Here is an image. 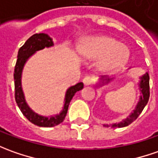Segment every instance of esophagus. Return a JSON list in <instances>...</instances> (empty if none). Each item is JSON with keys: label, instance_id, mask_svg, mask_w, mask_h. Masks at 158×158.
<instances>
[{"label": "esophagus", "instance_id": "1", "mask_svg": "<svg viewBox=\"0 0 158 158\" xmlns=\"http://www.w3.org/2000/svg\"><path fill=\"white\" fill-rule=\"evenodd\" d=\"M93 82V79L91 76H85L83 79V83L85 85H90Z\"/></svg>", "mask_w": 158, "mask_h": 158}]
</instances>
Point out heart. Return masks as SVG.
<instances>
[{"label": "heart", "mask_w": 158, "mask_h": 158, "mask_svg": "<svg viewBox=\"0 0 158 158\" xmlns=\"http://www.w3.org/2000/svg\"><path fill=\"white\" fill-rule=\"evenodd\" d=\"M79 54L85 59H100L99 66L103 71H114L121 67L128 60L129 49L124 44L110 36L89 38L79 45Z\"/></svg>", "instance_id": "heart-1"}]
</instances>
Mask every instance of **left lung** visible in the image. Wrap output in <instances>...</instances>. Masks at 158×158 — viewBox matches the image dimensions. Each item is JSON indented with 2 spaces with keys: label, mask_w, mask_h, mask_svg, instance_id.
<instances>
[{
  "label": "left lung",
  "mask_w": 158,
  "mask_h": 158,
  "mask_svg": "<svg viewBox=\"0 0 158 158\" xmlns=\"http://www.w3.org/2000/svg\"><path fill=\"white\" fill-rule=\"evenodd\" d=\"M108 81H109V79H107V82ZM140 91L142 92L143 97H141V98H140V101L137 106L136 110H134V112L131 113L123 122H121V123L118 124H112V127H124V126H127L130 124H131L133 121L137 119L138 116L140 115V113L143 111V108L145 107L147 103H148L149 98H150V77H149L148 73L143 75L142 77V80H141V83H140Z\"/></svg>",
  "instance_id": "left-lung-1"
}]
</instances>
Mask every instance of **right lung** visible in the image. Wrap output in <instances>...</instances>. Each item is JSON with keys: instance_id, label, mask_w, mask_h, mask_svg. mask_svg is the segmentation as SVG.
<instances>
[{"instance_id": "obj_1", "label": "right lung", "mask_w": 158, "mask_h": 158, "mask_svg": "<svg viewBox=\"0 0 158 158\" xmlns=\"http://www.w3.org/2000/svg\"><path fill=\"white\" fill-rule=\"evenodd\" d=\"M52 46V39L46 34H35L31 36L25 44L19 49L17 61H16L15 66V73H14V79H15V98L17 103V106H19L20 111L22 114L25 116L31 123H33L37 126L40 127H53L58 124L62 123L65 119L68 106L70 104L72 98H73L74 94L78 91L82 90L84 87L83 83H78L73 86L70 87L65 95V103L64 109L60 113V115L51 118H46L38 114H36L33 110L30 109L28 106L27 105L24 98V94L21 89V84H20V77H21V72L23 69L24 64L27 60L29 58L33 53L39 51L40 49L45 48H48Z\"/></svg>"}]
</instances>
